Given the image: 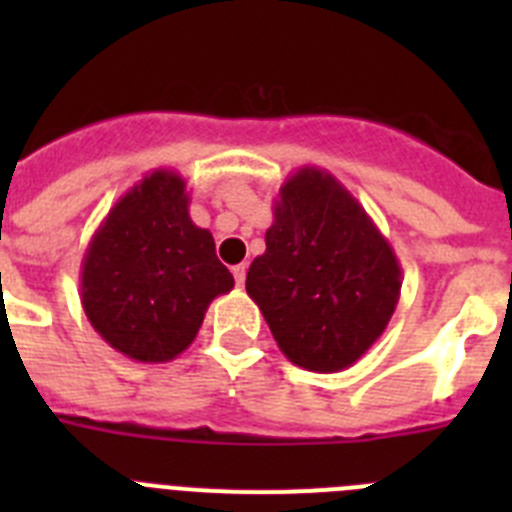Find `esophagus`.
Wrapping results in <instances>:
<instances>
[{
  "label": "esophagus",
  "instance_id": "34e87169",
  "mask_svg": "<svg viewBox=\"0 0 512 512\" xmlns=\"http://www.w3.org/2000/svg\"><path fill=\"white\" fill-rule=\"evenodd\" d=\"M233 277H235V284H238V287H243V284H246V264L233 266Z\"/></svg>",
  "mask_w": 512,
  "mask_h": 512
}]
</instances>
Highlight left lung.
<instances>
[{"label": "left lung", "mask_w": 512, "mask_h": 512, "mask_svg": "<svg viewBox=\"0 0 512 512\" xmlns=\"http://www.w3.org/2000/svg\"><path fill=\"white\" fill-rule=\"evenodd\" d=\"M400 287L390 241L336 176L318 166L287 176L246 292L292 364L320 374L356 364L390 323Z\"/></svg>", "instance_id": "obj_1"}]
</instances>
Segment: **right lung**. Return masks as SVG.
Here are the masks:
<instances>
[{
  "mask_svg": "<svg viewBox=\"0 0 512 512\" xmlns=\"http://www.w3.org/2000/svg\"><path fill=\"white\" fill-rule=\"evenodd\" d=\"M233 284L212 233L189 217L187 182L169 169L122 194L81 261V307L92 328L143 364L182 354L210 302Z\"/></svg>",
  "mask_w": 512,
  "mask_h": 512,
  "instance_id": "right-lung-1",
  "label": "right lung"
}]
</instances>
